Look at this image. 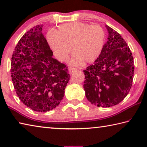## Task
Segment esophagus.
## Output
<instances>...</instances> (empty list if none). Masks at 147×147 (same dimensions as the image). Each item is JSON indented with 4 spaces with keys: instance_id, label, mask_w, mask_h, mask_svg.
Masks as SVG:
<instances>
[{
    "instance_id": "34e87169",
    "label": "esophagus",
    "mask_w": 147,
    "mask_h": 147,
    "mask_svg": "<svg viewBox=\"0 0 147 147\" xmlns=\"http://www.w3.org/2000/svg\"><path fill=\"white\" fill-rule=\"evenodd\" d=\"M76 70V69L74 68V67H69V73H70L71 74L73 73V72H74Z\"/></svg>"
}]
</instances>
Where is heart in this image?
Segmentation results:
<instances>
[{
	"mask_svg": "<svg viewBox=\"0 0 147 147\" xmlns=\"http://www.w3.org/2000/svg\"><path fill=\"white\" fill-rule=\"evenodd\" d=\"M106 34L100 25L80 22L63 24L56 31H50L47 39L54 54L59 60H66L72 51L71 63H91L100 55L105 43Z\"/></svg>",
	"mask_w": 147,
	"mask_h": 147,
	"instance_id": "b5f03b06",
	"label": "heart"
}]
</instances>
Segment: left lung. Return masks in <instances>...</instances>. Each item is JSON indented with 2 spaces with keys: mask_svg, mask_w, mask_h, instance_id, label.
<instances>
[{
  "mask_svg": "<svg viewBox=\"0 0 147 147\" xmlns=\"http://www.w3.org/2000/svg\"><path fill=\"white\" fill-rule=\"evenodd\" d=\"M108 38L94 63L86 70L84 88L91 104L108 108L120 103L132 86L133 56L127 43L117 32L108 25Z\"/></svg>",
  "mask_w": 147,
  "mask_h": 147,
  "instance_id": "8db88e82",
  "label": "left lung"
}]
</instances>
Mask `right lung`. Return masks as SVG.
Returning <instances> with one entry per match:
<instances>
[{"label":"right lung","mask_w":147,"mask_h":147,"mask_svg":"<svg viewBox=\"0 0 147 147\" xmlns=\"http://www.w3.org/2000/svg\"><path fill=\"white\" fill-rule=\"evenodd\" d=\"M43 26H34L19 41L12 54L10 71L20 100L39 112L59 105L70 78L67 65L52 57L53 51L42 34Z\"/></svg>","instance_id":"right-lung-1"}]
</instances>
